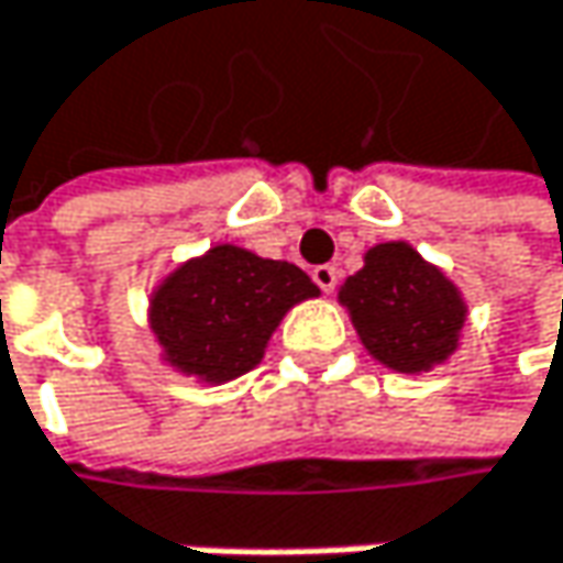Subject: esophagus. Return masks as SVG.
Wrapping results in <instances>:
<instances>
[{
	"instance_id": "34e87169",
	"label": "esophagus",
	"mask_w": 563,
	"mask_h": 563,
	"mask_svg": "<svg viewBox=\"0 0 563 563\" xmlns=\"http://www.w3.org/2000/svg\"><path fill=\"white\" fill-rule=\"evenodd\" d=\"M312 280H316L319 289L332 292L334 283H338V271H334L332 264H319V267H312Z\"/></svg>"
}]
</instances>
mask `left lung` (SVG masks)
I'll use <instances>...</instances> for the list:
<instances>
[{
    "label": "left lung",
    "instance_id": "left-lung-1",
    "mask_svg": "<svg viewBox=\"0 0 563 563\" xmlns=\"http://www.w3.org/2000/svg\"><path fill=\"white\" fill-rule=\"evenodd\" d=\"M364 347L399 374L444 364L461 341L467 302L461 289L412 244L386 241L364 254V267L341 292Z\"/></svg>",
    "mask_w": 563,
    "mask_h": 563
}]
</instances>
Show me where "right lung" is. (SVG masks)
Returning a JSON list of instances; mask_svg holds the SVG:
<instances>
[{"label": "right lung", "instance_id": "obj_1", "mask_svg": "<svg viewBox=\"0 0 563 563\" xmlns=\"http://www.w3.org/2000/svg\"><path fill=\"white\" fill-rule=\"evenodd\" d=\"M319 286L296 264L216 244L179 264L151 296L147 322L164 361L202 384L254 371L280 319Z\"/></svg>", "mask_w": 563, "mask_h": 563}]
</instances>
